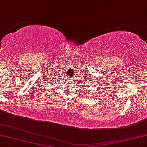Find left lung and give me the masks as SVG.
<instances>
[{
    "label": "left lung",
    "instance_id": "left-lung-1",
    "mask_svg": "<svg viewBox=\"0 0 147 147\" xmlns=\"http://www.w3.org/2000/svg\"><path fill=\"white\" fill-rule=\"evenodd\" d=\"M87 88H88V87H87Z\"/></svg>",
    "mask_w": 147,
    "mask_h": 147
}]
</instances>
